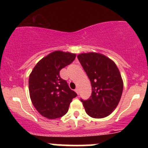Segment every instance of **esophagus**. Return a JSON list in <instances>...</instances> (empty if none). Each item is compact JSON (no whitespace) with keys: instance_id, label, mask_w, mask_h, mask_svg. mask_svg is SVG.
I'll return each mask as SVG.
<instances>
[{"instance_id":"esophagus-1","label":"esophagus","mask_w":148,"mask_h":148,"mask_svg":"<svg viewBox=\"0 0 148 148\" xmlns=\"http://www.w3.org/2000/svg\"><path fill=\"white\" fill-rule=\"evenodd\" d=\"M74 91L76 92V94H77V95H79V88H76V89L74 90Z\"/></svg>"}]
</instances>
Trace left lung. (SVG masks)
I'll return each mask as SVG.
<instances>
[{"label":"left lung","instance_id":"left-lung-1","mask_svg":"<svg viewBox=\"0 0 148 148\" xmlns=\"http://www.w3.org/2000/svg\"><path fill=\"white\" fill-rule=\"evenodd\" d=\"M90 81L92 95L81 99L86 112L93 118H103L116 108L123 90V81L117 65L111 59L96 52L77 56Z\"/></svg>","mask_w":148,"mask_h":148}]
</instances>
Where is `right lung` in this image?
<instances>
[{
	"instance_id": "right-lung-1",
	"label": "right lung",
	"mask_w": 148,
	"mask_h": 148,
	"mask_svg": "<svg viewBox=\"0 0 148 148\" xmlns=\"http://www.w3.org/2000/svg\"><path fill=\"white\" fill-rule=\"evenodd\" d=\"M75 58V53L55 51L42 58L32 70L28 80L30 97L42 116L51 120L63 116L77 96L60 76L61 69Z\"/></svg>"
}]
</instances>
